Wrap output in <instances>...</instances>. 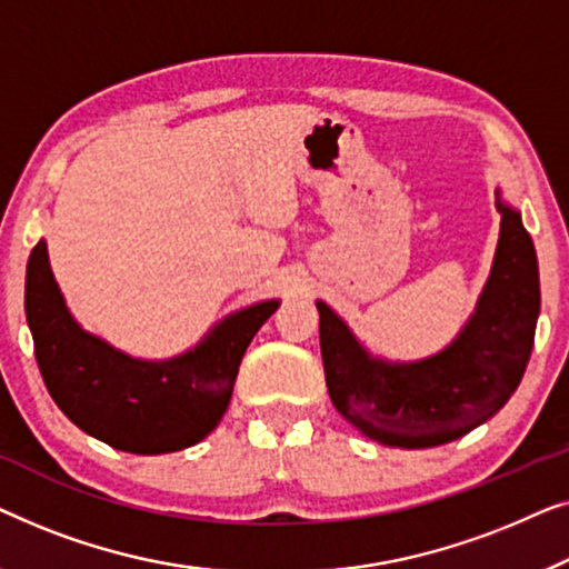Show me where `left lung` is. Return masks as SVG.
<instances>
[{
  "instance_id": "obj_1",
  "label": "left lung",
  "mask_w": 569,
  "mask_h": 569,
  "mask_svg": "<svg viewBox=\"0 0 569 569\" xmlns=\"http://www.w3.org/2000/svg\"><path fill=\"white\" fill-rule=\"evenodd\" d=\"M500 237L490 276L459 335L420 361L373 356L332 307L317 301L332 405L391 448L451 443L502 410L523 379L539 319V262L521 211L498 190Z\"/></svg>"
}]
</instances>
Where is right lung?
I'll return each mask as SVG.
<instances>
[{
    "instance_id": "1",
    "label": "right lung",
    "mask_w": 569,
    "mask_h": 569,
    "mask_svg": "<svg viewBox=\"0 0 569 569\" xmlns=\"http://www.w3.org/2000/svg\"><path fill=\"white\" fill-rule=\"evenodd\" d=\"M266 299L219 319L186 353L147 361L82 330L48 262L46 239L26 273V315L48 395L87 436L154 456L196 446L227 412L242 356L278 309Z\"/></svg>"
}]
</instances>
